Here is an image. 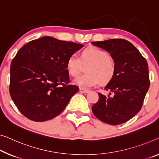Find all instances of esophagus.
<instances>
[{
    "label": "esophagus",
    "instance_id": "1",
    "mask_svg": "<svg viewBox=\"0 0 159 159\" xmlns=\"http://www.w3.org/2000/svg\"><path fill=\"white\" fill-rule=\"evenodd\" d=\"M80 93H82V94H87V93H88V92H89V90L84 89H82V88H80Z\"/></svg>",
    "mask_w": 159,
    "mask_h": 159
}]
</instances>
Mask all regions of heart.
Returning <instances> with one entry per match:
<instances>
[{"mask_svg":"<svg viewBox=\"0 0 159 159\" xmlns=\"http://www.w3.org/2000/svg\"><path fill=\"white\" fill-rule=\"evenodd\" d=\"M88 65L87 74L75 78V84L84 89L97 86L100 82H109L115 73L116 65L114 60L106 51L97 47H89L84 50L80 57L72 54L67 58L66 67L72 77H77L84 66Z\"/></svg>","mask_w":159,"mask_h":159,"instance_id":"heart-1","label":"heart"}]
</instances>
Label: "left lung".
I'll return each mask as SVG.
<instances>
[{"label":"left lung","mask_w":159,"mask_h":159,"mask_svg":"<svg viewBox=\"0 0 159 159\" xmlns=\"http://www.w3.org/2000/svg\"><path fill=\"white\" fill-rule=\"evenodd\" d=\"M92 44L110 53L116 65L114 77L104 87L113 96L99 93V100L92 106V112L104 123H124L142 107L150 86L148 63L133 44L126 40L111 39Z\"/></svg>","instance_id":"obj_1"}]
</instances>
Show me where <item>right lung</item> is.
Listing matches in <instances>:
<instances>
[{
  "label": "right lung",
  "instance_id": "obj_1",
  "mask_svg": "<svg viewBox=\"0 0 159 159\" xmlns=\"http://www.w3.org/2000/svg\"><path fill=\"white\" fill-rule=\"evenodd\" d=\"M84 47L45 36L22 47L11 62L10 94L22 114L34 121L55 118L79 87L70 84L66 62Z\"/></svg>",
  "mask_w": 159,
  "mask_h": 159
}]
</instances>
